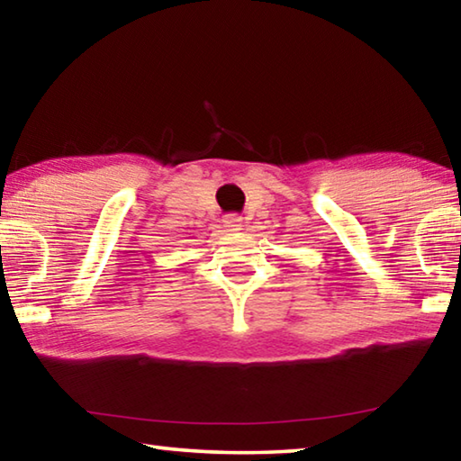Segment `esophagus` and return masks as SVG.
I'll return each mask as SVG.
<instances>
[{"instance_id": "34e87169", "label": "esophagus", "mask_w": 461, "mask_h": 461, "mask_svg": "<svg viewBox=\"0 0 461 461\" xmlns=\"http://www.w3.org/2000/svg\"><path fill=\"white\" fill-rule=\"evenodd\" d=\"M241 217L238 213H230L223 217V228L230 230V231H240L241 230Z\"/></svg>"}]
</instances>
